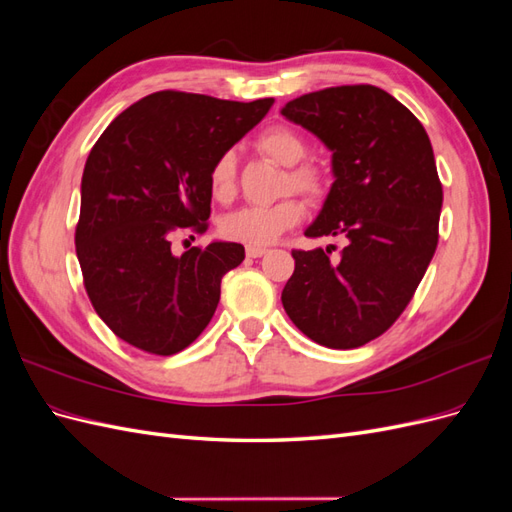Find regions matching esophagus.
<instances>
[{
	"mask_svg": "<svg viewBox=\"0 0 512 512\" xmlns=\"http://www.w3.org/2000/svg\"><path fill=\"white\" fill-rule=\"evenodd\" d=\"M247 256L250 258H260V256H265L267 254V247H254V245H247Z\"/></svg>",
	"mask_w": 512,
	"mask_h": 512,
	"instance_id": "esophagus-1",
	"label": "esophagus"
}]
</instances>
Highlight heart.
Wrapping results in <instances>:
<instances>
[{
	"label": "heart",
	"mask_w": 512,
	"mask_h": 512,
	"mask_svg": "<svg viewBox=\"0 0 512 512\" xmlns=\"http://www.w3.org/2000/svg\"><path fill=\"white\" fill-rule=\"evenodd\" d=\"M260 151L282 166H290L286 188L318 200L324 194V177L312 164H300L305 158L307 145L301 134L286 126H273L258 136ZM209 188L213 198L230 200L237 192V158L232 151H224L215 158L209 170ZM303 203L297 198H280L269 205H250L228 213L222 220V235L230 241L262 247L280 239L286 230L297 226L303 218Z\"/></svg>",
	"instance_id": "b5f03b06"
}]
</instances>
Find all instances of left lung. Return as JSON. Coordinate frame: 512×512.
<instances>
[{"instance_id": "left-lung-1", "label": "left lung", "mask_w": 512, "mask_h": 512, "mask_svg": "<svg viewBox=\"0 0 512 512\" xmlns=\"http://www.w3.org/2000/svg\"><path fill=\"white\" fill-rule=\"evenodd\" d=\"M282 115L333 153L335 181L305 235L348 241L337 260L335 247L292 250L284 309L320 346H365L401 316L436 252L442 183L429 136L374 85L312 91Z\"/></svg>"}]
</instances>
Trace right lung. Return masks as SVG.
Masks as SVG:
<instances>
[{"label": "right lung", "mask_w": 512, "mask_h": 512, "mask_svg": "<svg viewBox=\"0 0 512 512\" xmlns=\"http://www.w3.org/2000/svg\"><path fill=\"white\" fill-rule=\"evenodd\" d=\"M273 98L218 100L156 91L108 126L81 181L76 256L98 316L130 346L170 356L205 331L241 243L213 241L175 256L170 237L205 232L209 170L269 113Z\"/></svg>", "instance_id": "obj_1"}]
</instances>
